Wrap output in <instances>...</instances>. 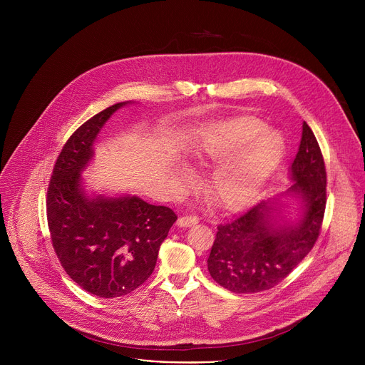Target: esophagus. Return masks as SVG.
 Returning <instances> with one entry per match:
<instances>
[{
  "instance_id": "34e87169",
  "label": "esophagus",
  "mask_w": 365,
  "mask_h": 365,
  "mask_svg": "<svg viewBox=\"0 0 365 365\" xmlns=\"http://www.w3.org/2000/svg\"><path fill=\"white\" fill-rule=\"evenodd\" d=\"M197 222H199V218L196 215H185V217H180L178 220L179 227H190V225H195Z\"/></svg>"
}]
</instances>
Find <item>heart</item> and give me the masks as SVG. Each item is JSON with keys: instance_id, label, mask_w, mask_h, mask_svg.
Instances as JSON below:
<instances>
[{"instance_id": "1", "label": "heart", "mask_w": 365, "mask_h": 365, "mask_svg": "<svg viewBox=\"0 0 365 365\" xmlns=\"http://www.w3.org/2000/svg\"><path fill=\"white\" fill-rule=\"evenodd\" d=\"M264 128L262 121L251 117L228 121L207 150L211 159L224 162L245 147L214 173L210 183L211 197L225 210H241L248 205L282 159V137Z\"/></svg>"}]
</instances>
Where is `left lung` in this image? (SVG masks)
Instances as JSON below:
<instances>
[{
	"mask_svg": "<svg viewBox=\"0 0 365 365\" xmlns=\"http://www.w3.org/2000/svg\"><path fill=\"white\" fill-rule=\"evenodd\" d=\"M289 189L303 200L302 220L279 225L273 202H262L235 220L220 224L207 257V270L234 293H258L283 282L314 248L327 206V169L318 140L303 123L299 151L292 163Z\"/></svg>",
	"mask_w": 365,
	"mask_h": 365,
	"instance_id": "1",
	"label": "left lung"
}]
</instances>
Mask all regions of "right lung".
Returning a JSON list of instances; mask_svg holds the SVG:
<instances>
[{
	"mask_svg": "<svg viewBox=\"0 0 365 365\" xmlns=\"http://www.w3.org/2000/svg\"><path fill=\"white\" fill-rule=\"evenodd\" d=\"M118 102L83 123L65 143L46 197L51 245L68 276L91 294L114 299L140 287L153 273L162 242L178 215L137 196L89 199L81 172L93 141Z\"/></svg>",
	"mask_w": 365,
	"mask_h": 365,
	"instance_id": "add662e5",
	"label": "right lung"
}]
</instances>
